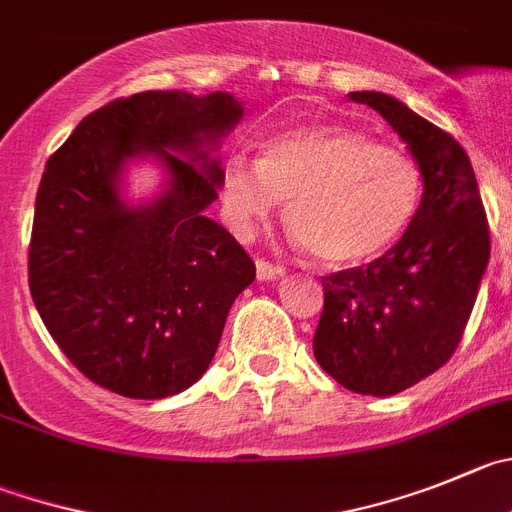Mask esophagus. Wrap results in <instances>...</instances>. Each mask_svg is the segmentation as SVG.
Returning <instances> with one entry per match:
<instances>
[{
    "instance_id": "esophagus-1",
    "label": "esophagus",
    "mask_w": 512,
    "mask_h": 512,
    "mask_svg": "<svg viewBox=\"0 0 512 512\" xmlns=\"http://www.w3.org/2000/svg\"><path fill=\"white\" fill-rule=\"evenodd\" d=\"M256 274H259V281L279 279V276H284V266H276V264H271V261L259 259L256 261Z\"/></svg>"
}]
</instances>
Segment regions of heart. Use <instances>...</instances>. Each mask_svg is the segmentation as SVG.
I'll return each mask as SVG.
<instances>
[{"label":"heart","instance_id":"heart-1","mask_svg":"<svg viewBox=\"0 0 512 512\" xmlns=\"http://www.w3.org/2000/svg\"><path fill=\"white\" fill-rule=\"evenodd\" d=\"M425 193L420 163L344 125H309L264 143L261 158L223 163V201L251 231L286 201V226L319 264L357 269L392 251L415 223Z\"/></svg>","mask_w":512,"mask_h":512}]
</instances>
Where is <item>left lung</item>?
<instances>
[{
  "label": "left lung",
  "mask_w": 512,
  "mask_h": 512,
  "mask_svg": "<svg viewBox=\"0 0 512 512\" xmlns=\"http://www.w3.org/2000/svg\"><path fill=\"white\" fill-rule=\"evenodd\" d=\"M405 140L425 175L407 236L357 269L324 276L314 357L357 394L389 397L455 354L490 261V233L470 158L452 135L384 92H349Z\"/></svg>",
  "instance_id": "1"
}]
</instances>
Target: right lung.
<instances>
[{"label":"right lung","instance_id":"right-lung-1","mask_svg":"<svg viewBox=\"0 0 512 512\" xmlns=\"http://www.w3.org/2000/svg\"><path fill=\"white\" fill-rule=\"evenodd\" d=\"M243 118L228 92L148 90L87 115L47 160L29 243V291L65 357L100 387L163 399L206 374L256 266L203 216L223 186L216 150ZM155 159L150 202L124 170Z\"/></svg>","mask_w":512,"mask_h":512}]
</instances>
